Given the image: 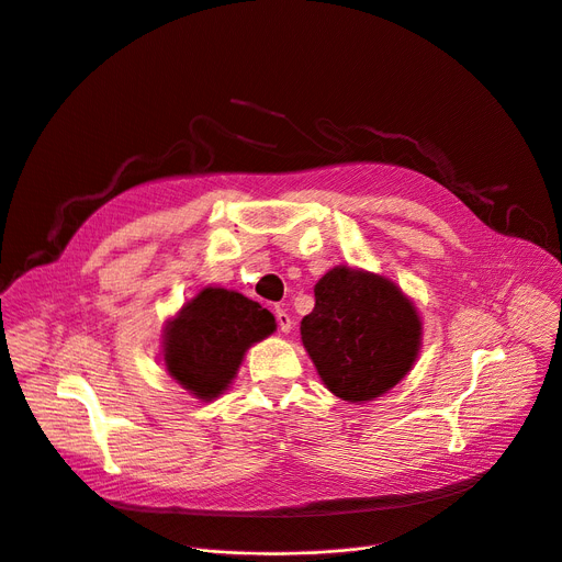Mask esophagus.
Wrapping results in <instances>:
<instances>
[{
    "instance_id": "34e87169",
    "label": "esophagus",
    "mask_w": 562,
    "mask_h": 562,
    "mask_svg": "<svg viewBox=\"0 0 562 562\" xmlns=\"http://www.w3.org/2000/svg\"><path fill=\"white\" fill-rule=\"evenodd\" d=\"M277 322H279V330L281 333H290L292 330V319L283 308H277Z\"/></svg>"
}]
</instances>
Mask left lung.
<instances>
[{
	"mask_svg": "<svg viewBox=\"0 0 562 562\" xmlns=\"http://www.w3.org/2000/svg\"><path fill=\"white\" fill-rule=\"evenodd\" d=\"M301 341L330 394L369 403L412 371L423 347L414 301L382 274L337 266L315 285Z\"/></svg>",
	"mask_w": 562,
	"mask_h": 562,
	"instance_id": "left-lung-1",
	"label": "left lung"
}]
</instances>
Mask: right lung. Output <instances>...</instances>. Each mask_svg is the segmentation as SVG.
Segmentation results:
<instances>
[{
  "label": "right lung",
  "instance_id": "right-lung-1",
  "mask_svg": "<svg viewBox=\"0 0 562 562\" xmlns=\"http://www.w3.org/2000/svg\"><path fill=\"white\" fill-rule=\"evenodd\" d=\"M274 330V315L258 301L206 285L166 322L161 360L172 380L209 403L229 390L247 349Z\"/></svg>",
  "mask_w": 562,
  "mask_h": 562
}]
</instances>
